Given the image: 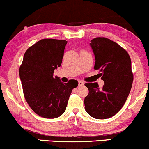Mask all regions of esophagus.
<instances>
[{
    "mask_svg": "<svg viewBox=\"0 0 149 149\" xmlns=\"http://www.w3.org/2000/svg\"><path fill=\"white\" fill-rule=\"evenodd\" d=\"M83 85H84V83H83V81H81V80H79V81H78V85H79V86H83Z\"/></svg>",
    "mask_w": 149,
    "mask_h": 149,
    "instance_id": "obj_1",
    "label": "esophagus"
}]
</instances>
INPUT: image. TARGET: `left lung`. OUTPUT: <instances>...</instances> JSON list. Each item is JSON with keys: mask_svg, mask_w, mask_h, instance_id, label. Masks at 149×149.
Masks as SVG:
<instances>
[{"mask_svg": "<svg viewBox=\"0 0 149 149\" xmlns=\"http://www.w3.org/2000/svg\"><path fill=\"white\" fill-rule=\"evenodd\" d=\"M95 56L94 69L99 70L104 81L102 88L97 83H87L88 95L85 98L86 112L97 119L116 115L125 103L133 82L129 54L118 44L104 37L91 40Z\"/></svg>", "mask_w": 149, "mask_h": 149, "instance_id": "1", "label": "left lung"}]
</instances>
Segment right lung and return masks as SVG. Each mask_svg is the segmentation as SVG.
Instances as JSON below:
<instances>
[{
    "mask_svg": "<svg viewBox=\"0 0 149 149\" xmlns=\"http://www.w3.org/2000/svg\"><path fill=\"white\" fill-rule=\"evenodd\" d=\"M67 41L52 38L39 40L29 47L19 67L24 96L36 113L56 118L64 113L76 80L62 83L54 78V69L61 64Z\"/></svg>",
    "mask_w": 149,
    "mask_h": 149,
    "instance_id": "obj_1",
    "label": "right lung"
}]
</instances>
